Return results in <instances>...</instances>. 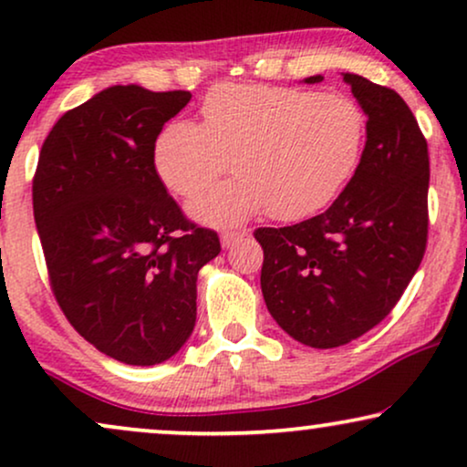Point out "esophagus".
I'll list each match as a JSON object with an SVG mask.
<instances>
[{"mask_svg": "<svg viewBox=\"0 0 467 467\" xmlns=\"http://www.w3.org/2000/svg\"><path fill=\"white\" fill-rule=\"evenodd\" d=\"M242 238H244V232H225V234L221 235V244L225 246V248H229V246H234L238 240H242Z\"/></svg>", "mask_w": 467, "mask_h": 467, "instance_id": "esophagus-1", "label": "esophagus"}]
</instances>
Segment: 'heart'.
Instances as JSON below:
<instances>
[{
    "mask_svg": "<svg viewBox=\"0 0 467 467\" xmlns=\"http://www.w3.org/2000/svg\"><path fill=\"white\" fill-rule=\"evenodd\" d=\"M203 123L174 120L155 142V171L174 195L193 197L225 176H240L191 202L210 225H234L264 213L276 221L318 214L359 170L368 119L353 98L297 87L234 85L210 88Z\"/></svg>",
    "mask_w": 467,
    "mask_h": 467,
    "instance_id": "b5f03b06",
    "label": "heart"
}]
</instances>
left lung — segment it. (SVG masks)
Listing matches in <instances>:
<instances>
[{
	"instance_id": "obj_1",
	"label": "left lung",
	"mask_w": 467,
	"mask_h": 467,
	"mask_svg": "<svg viewBox=\"0 0 467 467\" xmlns=\"http://www.w3.org/2000/svg\"><path fill=\"white\" fill-rule=\"evenodd\" d=\"M344 80L368 114L355 178L325 213L254 229L267 310L312 348L348 344L395 308L423 261L430 227V152L412 110L393 88L357 74Z\"/></svg>"
}]
</instances>
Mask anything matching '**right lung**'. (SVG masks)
<instances>
[{
    "mask_svg": "<svg viewBox=\"0 0 467 467\" xmlns=\"http://www.w3.org/2000/svg\"><path fill=\"white\" fill-rule=\"evenodd\" d=\"M189 91L117 85L72 108L44 140L34 216L53 296L72 327L130 366L170 359L197 315V272L221 253L155 171L163 125Z\"/></svg>",
    "mask_w": 467,
    "mask_h": 467,
    "instance_id": "right-lung-1",
    "label": "right lung"
}]
</instances>
